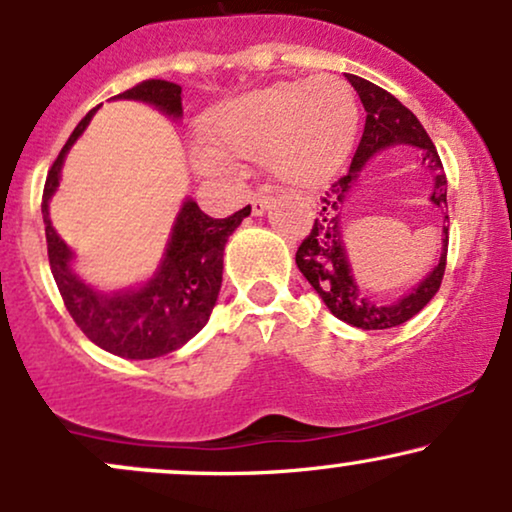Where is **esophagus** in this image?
I'll return each mask as SVG.
<instances>
[{"label": "esophagus", "mask_w": 512, "mask_h": 512, "mask_svg": "<svg viewBox=\"0 0 512 512\" xmlns=\"http://www.w3.org/2000/svg\"><path fill=\"white\" fill-rule=\"evenodd\" d=\"M250 207H252V214L260 216V214H264V211H267L269 207H272V197L260 195V192H255V195L250 197Z\"/></svg>", "instance_id": "esophagus-1"}]
</instances>
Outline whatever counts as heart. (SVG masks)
I'll return each mask as SVG.
<instances>
[{"label": "heart", "mask_w": 512, "mask_h": 512, "mask_svg": "<svg viewBox=\"0 0 512 512\" xmlns=\"http://www.w3.org/2000/svg\"><path fill=\"white\" fill-rule=\"evenodd\" d=\"M358 103L351 86L332 74L279 81L211 108L199 122L207 149L195 163L226 168V156L262 158L286 185L310 187L332 178L354 149Z\"/></svg>", "instance_id": "obj_1"}]
</instances>
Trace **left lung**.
<instances>
[{
	"instance_id": "left-lung-1",
	"label": "left lung",
	"mask_w": 512,
	"mask_h": 512,
	"mask_svg": "<svg viewBox=\"0 0 512 512\" xmlns=\"http://www.w3.org/2000/svg\"><path fill=\"white\" fill-rule=\"evenodd\" d=\"M346 79L356 88L358 98L366 108V127H363L356 154L351 158L349 173L334 182L325 197H320V209H317L313 228L296 250V264L334 317L361 327V330H387V327H397L411 320L438 293L445 274V260H448V226H443V238H440L443 248H440L436 269L407 296L390 305H380L378 301H370L366 293L358 289L354 274H351V264L346 260L342 243V211L346 197L356 185L358 173L366 168L368 158L392 144H411L421 149V163L436 178L431 202L440 209L448 207V180H445L436 146L409 108H404L385 88L370 84L361 76L346 74Z\"/></svg>"
}]
</instances>
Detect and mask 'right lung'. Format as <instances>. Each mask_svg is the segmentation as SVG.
<instances>
[{
  "instance_id": "1",
  "label": "right lung",
  "mask_w": 512,
  "mask_h": 512,
  "mask_svg": "<svg viewBox=\"0 0 512 512\" xmlns=\"http://www.w3.org/2000/svg\"><path fill=\"white\" fill-rule=\"evenodd\" d=\"M115 98L144 101L156 105L173 120L182 117V88L173 81L149 79L132 86ZM93 108L76 125L60 156L52 163L43 190V221L48 240V260L62 301L81 332L93 344L122 358H158L173 354L190 342L207 325L221 291L223 248L226 240L250 214V207L236 211L228 219H211L185 199L170 233L168 248L156 274L139 289L120 293H101L84 284L72 269V250L57 236L50 221V199L60 185L62 163L88 122Z\"/></svg>"
}]
</instances>
